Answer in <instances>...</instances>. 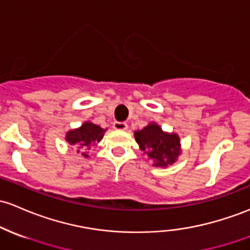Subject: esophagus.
Here are the masks:
<instances>
[{
	"label": "esophagus",
	"instance_id": "34e87169",
	"mask_svg": "<svg viewBox=\"0 0 250 250\" xmlns=\"http://www.w3.org/2000/svg\"><path fill=\"white\" fill-rule=\"evenodd\" d=\"M113 128H115V130H119V131H125V130H127V124H126V123L114 122Z\"/></svg>",
	"mask_w": 250,
	"mask_h": 250
}]
</instances>
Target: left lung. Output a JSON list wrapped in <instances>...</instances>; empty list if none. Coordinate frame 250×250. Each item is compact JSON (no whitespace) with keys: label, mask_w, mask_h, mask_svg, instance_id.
Wrapping results in <instances>:
<instances>
[{"label":"left lung","mask_w":250,"mask_h":250,"mask_svg":"<svg viewBox=\"0 0 250 250\" xmlns=\"http://www.w3.org/2000/svg\"><path fill=\"white\" fill-rule=\"evenodd\" d=\"M135 138L142 151L154 161L155 167L173 165L181 152L179 136L165 132L155 123H150L142 130L136 131Z\"/></svg>","instance_id":"1"}]
</instances>
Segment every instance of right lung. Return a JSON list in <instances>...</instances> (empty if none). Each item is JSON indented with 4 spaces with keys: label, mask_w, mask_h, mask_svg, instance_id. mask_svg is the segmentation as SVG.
Wrapping results in <instances>:
<instances>
[{
    "label": "right lung",
    "mask_w": 250,
    "mask_h": 250,
    "mask_svg": "<svg viewBox=\"0 0 250 250\" xmlns=\"http://www.w3.org/2000/svg\"><path fill=\"white\" fill-rule=\"evenodd\" d=\"M106 132V128L100 127L99 125L93 124L90 122L83 123L81 127L75 128L66 133L65 139L70 146H76L80 149H90V146L99 143L103 139ZM83 156L88 157L85 152H83Z\"/></svg>",
    "instance_id": "right-lung-1"
}]
</instances>
